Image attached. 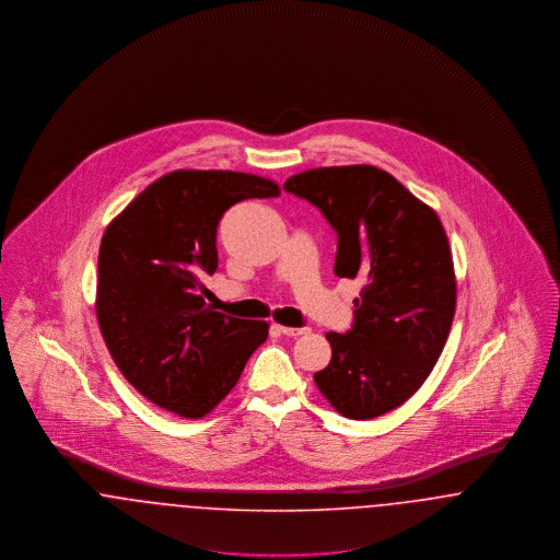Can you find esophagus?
I'll use <instances>...</instances> for the list:
<instances>
[{
  "mask_svg": "<svg viewBox=\"0 0 560 560\" xmlns=\"http://www.w3.org/2000/svg\"><path fill=\"white\" fill-rule=\"evenodd\" d=\"M281 336H288V338H295V336H302L306 334L308 329L306 327H285V325H272Z\"/></svg>",
  "mask_w": 560,
  "mask_h": 560,
  "instance_id": "34e87169",
  "label": "esophagus"
}]
</instances>
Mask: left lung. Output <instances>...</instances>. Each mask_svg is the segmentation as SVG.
Here are the masks:
<instances>
[{"label":"left lung","instance_id":"1","mask_svg":"<svg viewBox=\"0 0 560 560\" xmlns=\"http://www.w3.org/2000/svg\"><path fill=\"white\" fill-rule=\"evenodd\" d=\"M338 233L334 272L359 277L347 334H325L331 361L315 382L350 420H372L409 399L447 342L455 275L445 229L432 208L373 165L317 167L283 185Z\"/></svg>","mask_w":560,"mask_h":560}]
</instances>
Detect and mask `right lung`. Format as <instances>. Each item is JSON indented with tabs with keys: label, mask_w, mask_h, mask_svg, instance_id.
Instances as JSON below:
<instances>
[{
	"label": "right lung",
	"mask_w": 560,
	"mask_h": 560,
	"mask_svg": "<svg viewBox=\"0 0 560 560\" xmlns=\"http://www.w3.org/2000/svg\"><path fill=\"white\" fill-rule=\"evenodd\" d=\"M277 195V183L254 174L176 170L108 224L96 317L119 372L161 409L203 418L267 340V320L215 313L199 292L218 268L220 218L243 199Z\"/></svg>",
	"instance_id": "right-lung-1"
}]
</instances>
